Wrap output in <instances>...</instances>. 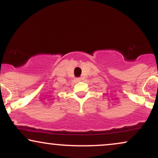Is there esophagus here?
<instances>
[{
	"instance_id": "34e87169",
	"label": "esophagus",
	"mask_w": 158,
	"mask_h": 158,
	"mask_svg": "<svg viewBox=\"0 0 158 158\" xmlns=\"http://www.w3.org/2000/svg\"><path fill=\"white\" fill-rule=\"evenodd\" d=\"M75 81H81V79H80V78H76Z\"/></svg>"
}]
</instances>
